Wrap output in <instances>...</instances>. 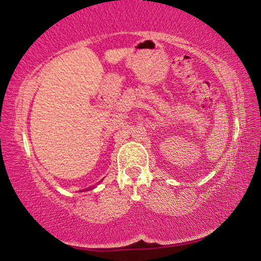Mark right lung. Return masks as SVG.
Wrapping results in <instances>:
<instances>
[{"label": "right lung", "instance_id": "obj_1", "mask_svg": "<svg viewBox=\"0 0 261 261\" xmlns=\"http://www.w3.org/2000/svg\"><path fill=\"white\" fill-rule=\"evenodd\" d=\"M89 189H90V188H89Z\"/></svg>", "mask_w": 261, "mask_h": 261}]
</instances>
